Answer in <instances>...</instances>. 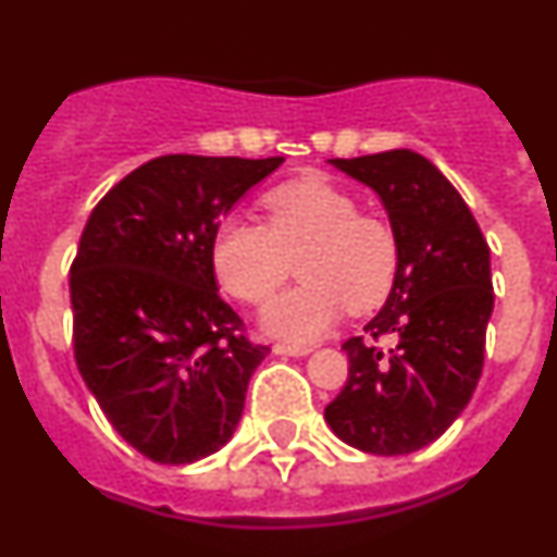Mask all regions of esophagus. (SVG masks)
Returning <instances> with one entry per match:
<instances>
[{
	"mask_svg": "<svg viewBox=\"0 0 557 557\" xmlns=\"http://www.w3.org/2000/svg\"><path fill=\"white\" fill-rule=\"evenodd\" d=\"M273 351H276V355H281V357H306L308 351V346H292V344H276L273 346Z\"/></svg>",
	"mask_w": 557,
	"mask_h": 557,
	"instance_id": "34e87169",
	"label": "esophagus"
}]
</instances>
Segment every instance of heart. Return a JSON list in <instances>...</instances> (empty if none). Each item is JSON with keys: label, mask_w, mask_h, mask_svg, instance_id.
Listing matches in <instances>:
<instances>
[{"label": "heart", "mask_w": 557, "mask_h": 557, "mask_svg": "<svg viewBox=\"0 0 557 557\" xmlns=\"http://www.w3.org/2000/svg\"><path fill=\"white\" fill-rule=\"evenodd\" d=\"M268 224L230 213L211 238L219 284L244 302H268L297 260L300 286L281 295L260 324L273 338L311 344L341 319L346 306L368 311L393 289L398 238L376 216L360 213L351 195L322 178H302L268 191Z\"/></svg>", "instance_id": "1"}]
</instances>
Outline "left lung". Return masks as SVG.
Instances as JSON below:
<instances>
[{
    "mask_svg": "<svg viewBox=\"0 0 557 557\" xmlns=\"http://www.w3.org/2000/svg\"><path fill=\"white\" fill-rule=\"evenodd\" d=\"M373 189L398 238V273L366 324L389 351L349 338V379L324 409L330 431L371 455H409L436 442L476 389L493 313L490 249L460 191L409 148L330 159Z\"/></svg>",
    "mask_w": 557,
    "mask_h": 557,
    "instance_id": "8db88e82",
    "label": "left lung"
}]
</instances>
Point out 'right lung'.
<instances>
[{
  "label": "right lung",
  "instance_id": "right-lung-1",
  "mask_svg": "<svg viewBox=\"0 0 557 557\" xmlns=\"http://www.w3.org/2000/svg\"><path fill=\"white\" fill-rule=\"evenodd\" d=\"M281 162L168 153L119 181L86 222L70 268L75 362L115 433L153 463L219 453L271 351L219 297L211 238Z\"/></svg>",
  "mask_w": 557,
  "mask_h": 557
}]
</instances>
